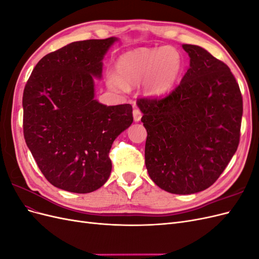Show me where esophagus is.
Masks as SVG:
<instances>
[{"label":"esophagus","instance_id":"34e87169","mask_svg":"<svg viewBox=\"0 0 259 259\" xmlns=\"http://www.w3.org/2000/svg\"><path fill=\"white\" fill-rule=\"evenodd\" d=\"M133 115H134L135 122H138V121H140V119H142L143 113H142V111L139 110L138 108H136V109H134V111H133Z\"/></svg>","mask_w":259,"mask_h":259}]
</instances>
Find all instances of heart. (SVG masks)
Wrapping results in <instances>:
<instances>
[{
	"label": "heart",
	"instance_id": "1",
	"mask_svg": "<svg viewBox=\"0 0 259 259\" xmlns=\"http://www.w3.org/2000/svg\"><path fill=\"white\" fill-rule=\"evenodd\" d=\"M117 75L109 73V88L116 92L128 86L143 83V90L149 96H161L168 92L178 79L183 69V57L174 49H138L122 54L116 60Z\"/></svg>",
	"mask_w": 259,
	"mask_h": 259
}]
</instances>
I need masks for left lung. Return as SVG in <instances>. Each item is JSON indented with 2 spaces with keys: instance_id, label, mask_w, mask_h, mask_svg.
<instances>
[{
  "instance_id": "1",
  "label": "left lung",
  "mask_w": 259,
  "mask_h": 259,
  "mask_svg": "<svg viewBox=\"0 0 259 259\" xmlns=\"http://www.w3.org/2000/svg\"><path fill=\"white\" fill-rule=\"evenodd\" d=\"M190 67L165 97H140L147 130L145 163L161 189L191 194L222 175L240 143L242 94L225 62L183 44Z\"/></svg>"
}]
</instances>
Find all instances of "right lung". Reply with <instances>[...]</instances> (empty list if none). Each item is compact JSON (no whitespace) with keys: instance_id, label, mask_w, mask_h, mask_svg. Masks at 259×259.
<instances>
[{"instance_id":"obj_1","label":"right lung","mask_w":259,"mask_h":259,"mask_svg":"<svg viewBox=\"0 0 259 259\" xmlns=\"http://www.w3.org/2000/svg\"><path fill=\"white\" fill-rule=\"evenodd\" d=\"M115 37L70 43L37 62L23 90V136L38 168L59 189L89 193L110 176L114 139L133 122L130 104L94 99Z\"/></svg>"}]
</instances>
